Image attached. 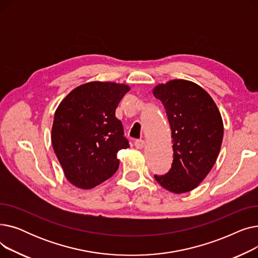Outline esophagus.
Listing matches in <instances>:
<instances>
[{"label":"esophagus","mask_w":258,"mask_h":258,"mask_svg":"<svg viewBox=\"0 0 258 258\" xmlns=\"http://www.w3.org/2000/svg\"><path fill=\"white\" fill-rule=\"evenodd\" d=\"M144 145H145L144 140H136V141H135V146H136V148H138V150H142Z\"/></svg>","instance_id":"34e87169"}]
</instances>
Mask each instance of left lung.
<instances>
[{
	"label": "left lung",
	"mask_w": 258,
	"mask_h": 258,
	"mask_svg": "<svg viewBox=\"0 0 258 258\" xmlns=\"http://www.w3.org/2000/svg\"><path fill=\"white\" fill-rule=\"evenodd\" d=\"M153 94L165 107L173 151L170 170L155 179L170 192L191 191L218 159L224 135L221 113L210 95L189 80L160 84Z\"/></svg>",
	"instance_id": "obj_1"
}]
</instances>
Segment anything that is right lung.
<instances>
[{"mask_svg":"<svg viewBox=\"0 0 258 258\" xmlns=\"http://www.w3.org/2000/svg\"><path fill=\"white\" fill-rule=\"evenodd\" d=\"M130 90L123 84L91 81L71 91L57 106L52 146L72 185L91 189L117 171V153L130 144L115 112Z\"/></svg>","mask_w":258,"mask_h":258,"instance_id":"add662e5","label":"right lung"}]
</instances>
